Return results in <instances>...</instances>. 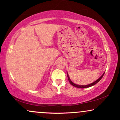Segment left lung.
<instances>
[{
  "instance_id": "1",
  "label": "left lung",
  "mask_w": 120,
  "mask_h": 120,
  "mask_svg": "<svg viewBox=\"0 0 120 120\" xmlns=\"http://www.w3.org/2000/svg\"><path fill=\"white\" fill-rule=\"evenodd\" d=\"M104 73H105V72H104V73L103 74V75H101V77H100V78H99V79H98L97 80H96V81H94V82H92V83H90V84H88V85H77V84H75V83H74L73 82L71 81V80H70V78H69V75H68V72L67 71V76H68V80H69V82L70 83V84L73 85V86H74V87H77V88H88V87H91V86H94V85H96L97 83H98V82H99V81H100V80H101V78H103V75H104Z\"/></svg>"
}]
</instances>
